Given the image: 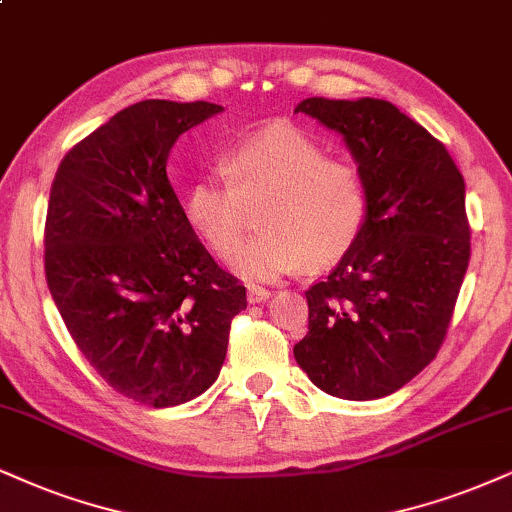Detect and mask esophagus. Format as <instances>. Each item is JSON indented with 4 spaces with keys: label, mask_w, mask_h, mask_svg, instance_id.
<instances>
[{
    "label": "esophagus",
    "mask_w": 512,
    "mask_h": 512,
    "mask_svg": "<svg viewBox=\"0 0 512 512\" xmlns=\"http://www.w3.org/2000/svg\"><path fill=\"white\" fill-rule=\"evenodd\" d=\"M246 296H249V304H261V301H266L270 292L266 287H249L246 289Z\"/></svg>",
    "instance_id": "obj_1"
}]
</instances>
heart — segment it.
I'll return each mask as SVG.
<instances>
[{
    "instance_id": "1",
    "label": "heart",
    "mask_w": 512,
    "mask_h": 512,
    "mask_svg": "<svg viewBox=\"0 0 512 512\" xmlns=\"http://www.w3.org/2000/svg\"><path fill=\"white\" fill-rule=\"evenodd\" d=\"M225 175L201 173L182 192V213L208 249L225 256L243 234L249 207L262 230L230 254L246 280L266 282L301 261L327 268L349 254L368 220V187L353 163L287 123L249 137L223 159Z\"/></svg>"
}]
</instances>
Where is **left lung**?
<instances>
[{
  "mask_svg": "<svg viewBox=\"0 0 512 512\" xmlns=\"http://www.w3.org/2000/svg\"><path fill=\"white\" fill-rule=\"evenodd\" d=\"M342 132L368 187V220L337 268L308 287L299 368L327 394H394L444 344L470 261L465 180L437 137L384 99L296 106Z\"/></svg>",
  "mask_w": 512,
  "mask_h": 512,
  "instance_id": "left-lung-1",
  "label": "left lung"
}]
</instances>
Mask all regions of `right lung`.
Here are the masks:
<instances>
[{"mask_svg": "<svg viewBox=\"0 0 512 512\" xmlns=\"http://www.w3.org/2000/svg\"><path fill=\"white\" fill-rule=\"evenodd\" d=\"M223 106L147 99L63 156L44 223V275L63 323L113 391L144 406L197 399L223 368L246 289L194 235L166 163Z\"/></svg>", "mask_w": 512, "mask_h": 512, "instance_id": "add662e5", "label": "right lung"}]
</instances>
